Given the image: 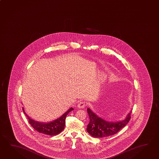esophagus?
Segmentation results:
<instances>
[{"label": "esophagus", "instance_id": "34e87169", "mask_svg": "<svg viewBox=\"0 0 159 159\" xmlns=\"http://www.w3.org/2000/svg\"><path fill=\"white\" fill-rule=\"evenodd\" d=\"M86 106V103L84 102H81L78 103L77 107L80 108H84Z\"/></svg>", "mask_w": 159, "mask_h": 159}]
</instances>
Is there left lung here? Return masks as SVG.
Wrapping results in <instances>:
<instances>
[{
	"label": "left lung",
	"mask_w": 159,
	"mask_h": 159,
	"mask_svg": "<svg viewBox=\"0 0 159 159\" xmlns=\"http://www.w3.org/2000/svg\"><path fill=\"white\" fill-rule=\"evenodd\" d=\"M87 111L90 118V122L87 125V132L95 138L108 137L116 134L128 124L131 118V112L128 114L124 120L108 122L97 116L90 108H87Z\"/></svg>",
	"instance_id": "left-lung-1"
}]
</instances>
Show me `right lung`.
I'll return each mask as SVG.
<instances>
[{
    "label": "right lung",
    "instance_id": "right-lung-1",
    "mask_svg": "<svg viewBox=\"0 0 159 159\" xmlns=\"http://www.w3.org/2000/svg\"><path fill=\"white\" fill-rule=\"evenodd\" d=\"M23 112H24V109L22 108ZM73 110V108H70L66 112L63 114L59 118H57L55 120L50 122H41L36 121L30 118L28 116L26 115L28 117L29 124L35 130L39 133H43L48 135H56L60 133L65 128L66 125V117L69 112Z\"/></svg>",
    "mask_w": 159,
    "mask_h": 159
}]
</instances>
